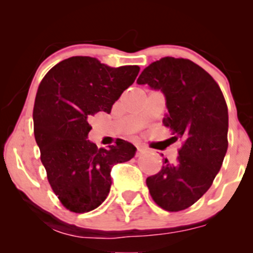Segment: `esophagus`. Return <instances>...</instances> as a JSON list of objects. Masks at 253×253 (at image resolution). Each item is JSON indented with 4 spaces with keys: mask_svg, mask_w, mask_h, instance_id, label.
<instances>
[{
    "mask_svg": "<svg viewBox=\"0 0 253 253\" xmlns=\"http://www.w3.org/2000/svg\"><path fill=\"white\" fill-rule=\"evenodd\" d=\"M144 152H145L144 147H141V146H136V156H140V155H143Z\"/></svg>",
    "mask_w": 253,
    "mask_h": 253,
    "instance_id": "1",
    "label": "esophagus"
}]
</instances>
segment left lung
Instances as JSON below:
<instances>
[{"mask_svg":"<svg viewBox=\"0 0 253 253\" xmlns=\"http://www.w3.org/2000/svg\"><path fill=\"white\" fill-rule=\"evenodd\" d=\"M163 91L169 114L164 126L182 141L175 163L146 178L151 197L168 211L193 206L213 184L228 140V110L219 84L201 66L184 58L151 63L136 80Z\"/></svg>","mask_w":253,"mask_h":253,"instance_id":"1","label":"left lung"}]
</instances>
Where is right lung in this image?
I'll use <instances>...</instances> for the list:
<instances>
[{
	"instance_id": "add662e5",
	"label": "right lung",
	"mask_w": 253,
	"mask_h": 253,
	"mask_svg": "<svg viewBox=\"0 0 253 253\" xmlns=\"http://www.w3.org/2000/svg\"><path fill=\"white\" fill-rule=\"evenodd\" d=\"M138 65L110 68L96 58L71 57L54 65L38 88L34 136L52 190L66 210L86 213L108 196L113 165L128 162L135 147L121 140L108 150L88 140L89 118L110 113L138 76Z\"/></svg>"
}]
</instances>
